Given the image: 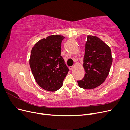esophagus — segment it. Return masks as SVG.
Masks as SVG:
<instances>
[{"instance_id": "1", "label": "esophagus", "mask_w": 130, "mask_h": 130, "mask_svg": "<svg viewBox=\"0 0 130 130\" xmlns=\"http://www.w3.org/2000/svg\"><path fill=\"white\" fill-rule=\"evenodd\" d=\"M73 68H74V67H73V66H70V67H69V69H70V70H72L73 69Z\"/></svg>"}]
</instances>
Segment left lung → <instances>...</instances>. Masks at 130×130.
<instances>
[{
  "label": "left lung",
  "instance_id": "1",
  "mask_svg": "<svg viewBox=\"0 0 130 130\" xmlns=\"http://www.w3.org/2000/svg\"><path fill=\"white\" fill-rule=\"evenodd\" d=\"M113 58L109 46L95 36L88 35L83 66L85 74L77 81L80 87L92 89L101 85L108 76Z\"/></svg>",
  "mask_w": 130,
  "mask_h": 130
}]
</instances>
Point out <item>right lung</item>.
<instances>
[{
    "instance_id": "add662e5",
    "label": "right lung",
    "mask_w": 130,
    "mask_h": 130,
    "mask_svg": "<svg viewBox=\"0 0 130 130\" xmlns=\"http://www.w3.org/2000/svg\"><path fill=\"white\" fill-rule=\"evenodd\" d=\"M64 37L51 35L38 41L31 50L29 62L33 76L37 84L48 91L61 88L69 71L61 55Z\"/></svg>"
}]
</instances>
